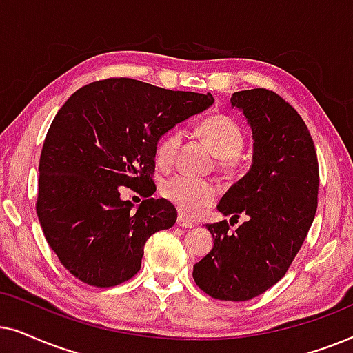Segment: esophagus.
<instances>
[{
  "instance_id": "esophagus-1",
  "label": "esophagus",
  "mask_w": 353,
  "mask_h": 353,
  "mask_svg": "<svg viewBox=\"0 0 353 353\" xmlns=\"http://www.w3.org/2000/svg\"><path fill=\"white\" fill-rule=\"evenodd\" d=\"M177 225H179V228H184V229H190V228H194V223L187 218H184L182 214H179V218H177Z\"/></svg>"
}]
</instances>
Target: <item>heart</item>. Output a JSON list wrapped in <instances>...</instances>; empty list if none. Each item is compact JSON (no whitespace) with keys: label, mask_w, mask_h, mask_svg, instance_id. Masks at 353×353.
<instances>
[{"label":"heart","mask_w":353,"mask_h":353,"mask_svg":"<svg viewBox=\"0 0 353 353\" xmlns=\"http://www.w3.org/2000/svg\"><path fill=\"white\" fill-rule=\"evenodd\" d=\"M196 134L203 139L208 148L218 158L221 171H231L234 158L242 152L245 137L241 125L232 117L224 114H214L203 119L196 128ZM184 140V134L174 129L159 139L154 150V161L161 169H169L176 161L177 153ZM161 194L164 199L176 206L182 216L195 218L203 213L218 200L219 189L210 181L189 179L184 176L169 177L163 182Z\"/></svg>","instance_id":"heart-1"}]
</instances>
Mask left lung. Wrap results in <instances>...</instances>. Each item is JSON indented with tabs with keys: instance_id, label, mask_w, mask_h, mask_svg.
<instances>
[{
	"instance_id": "obj_1",
	"label": "left lung",
	"mask_w": 353,
	"mask_h": 353,
	"mask_svg": "<svg viewBox=\"0 0 353 353\" xmlns=\"http://www.w3.org/2000/svg\"><path fill=\"white\" fill-rule=\"evenodd\" d=\"M232 108L252 129L248 172L223 195L218 211L237 221L206 224L214 245L194 265L199 288L218 300L243 302L272 288L289 270L318 206L319 171L312 135L297 111L266 88L236 92Z\"/></svg>"
}]
</instances>
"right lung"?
<instances>
[{"label":"right lung","instance_id":"1","mask_svg":"<svg viewBox=\"0 0 353 353\" xmlns=\"http://www.w3.org/2000/svg\"><path fill=\"white\" fill-rule=\"evenodd\" d=\"M213 103L211 93L166 90L125 77L88 83L64 103L41 150L37 214L70 274L95 288L137 274L148 237L177 219L168 200L150 199L157 190V145ZM122 186L148 200L132 212L120 199Z\"/></svg>","mask_w":353,"mask_h":353}]
</instances>
